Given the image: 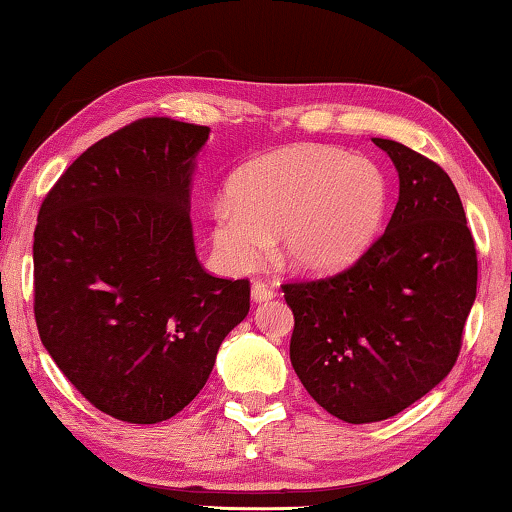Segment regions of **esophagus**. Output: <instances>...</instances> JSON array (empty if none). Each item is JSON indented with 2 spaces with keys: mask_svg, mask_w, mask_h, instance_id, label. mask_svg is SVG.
Instances as JSON below:
<instances>
[{
  "mask_svg": "<svg viewBox=\"0 0 512 512\" xmlns=\"http://www.w3.org/2000/svg\"><path fill=\"white\" fill-rule=\"evenodd\" d=\"M250 296H253L255 303H264V300L275 298V291L269 285H264V282H255L253 289H250Z\"/></svg>",
  "mask_w": 512,
  "mask_h": 512,
  "instance_id": "1",
  "label": "esophagus"
}]
</instances>
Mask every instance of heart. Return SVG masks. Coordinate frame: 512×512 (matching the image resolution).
<instances>
[{
  "instance_id": "1",
  "label": "heart",
  "mask_w": 512,
  "mask_h": 512,
  "mask_svg": "<svg viewBox=\"0 0 512 512\" xmlns=\"http://www.w3.org/2000/svg\"><path fill=\"white\" fill-rule=\"evenodd\" d=\"M389 184L364 157L298 143L241 166L209 209V243L230 273L275 253L291 271L326 275L353 264L383 227Z\"/></svg>"
}]
</instances>
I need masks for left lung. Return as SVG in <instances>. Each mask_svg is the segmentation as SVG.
I'll list each match as a JSON object with an SVG mask.
<instances>
[{
  "instance_id": "8db88e82",
  "label": "left lung",
  "mask_w": 512,
  "mask_h": 512,
  "mask_svg": "<svg viewBox=\"0 0 512 512\" xmlns=\"http://www.w3.org/2000/svg\"><path fill=\"white\" fill-rule=\"evenodd\" d=\"M371 141L399 173L385 234L351 269L282 287L296 376L348 424L399 415L440 385L476 300V248L451 177L403 143Z\"/></svg>"
}]
</instances>
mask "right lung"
Segmentation results:
<instances>
[{"instance_id":"1","label":"right lung","mask_w":512,"mask_h":512,"mask_svg":"<svg viewBox=\"0 0 512 512\" xmlns=\"http://www.w3.org/2000/svg\"><path fill=\"white\" fill-rule=\"evenodd\" d=\"M209 127L143 118L91 145L38 212L40 342L97 410L159 424L205 387L250 310L248 280L196 255L191 182Z\"/></svg>"}]
</instances>
